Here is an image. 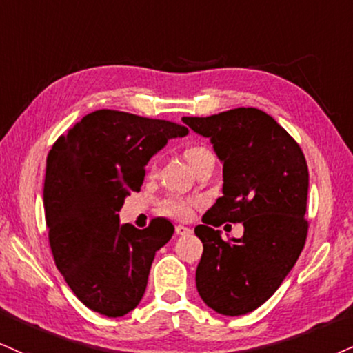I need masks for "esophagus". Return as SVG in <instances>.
Wrapping results in <instances>:
<instances>
[{"instance_id": "obj_1", "label": "esophagus", "mask_w": 353, "mask_h": 353, "mask_svg": "<svg viewBox=\"0 0 353 353\" xmlns=\"http://www.w3.org/2000/svg\"><path fill=\"white\" fill-rule=\"evenodd\" d=\"M175 230H176L178 236H188V234L191 232L190 228H186V225H181V224H178L176 228H175Z\"/></svg>"}]
</instances>
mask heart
<instances>
[{
    "mask_svg": "<svg viewBox=\"0 0 353 353\" xmlns=\"http://www.w3.org/2000/svg\"><path fill=\"white\" fill-rule=\"evenodd\" d=\"M183 159L191 168L196 172L204 162L214 159L212 152L208 147L201 145V143H191L183 149ZM155 162L150 163V170H154ZM196 206V199L193 198H180V196H172L163 199L160 203V212L163 216L175 217V219H188L193 214V208Z\"/></svg>",
    "mask_w": 353,
    "mask_h": 353,
    "instance_id": "b5f03b06",
    "label": "heart"
}]
</instances>
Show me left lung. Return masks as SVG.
<instances>
[{"mask_svg":"<svg viewBox=\"0 0 353 353\" xmlns=\"http://www.w3.org/2000/svg\"><path fill=\"white\" fill-rule=\"evenodd\" d=\"M183 123L210 137L224 163L223 196L194 228L203 242L198 293L219 314H247L275 293L306 242V159L298 142L255 108ZM223 222H242L244 236L224 241L214 229Z\"/></svg>","mask_w":353,"mask_h":353,"instance_id":"8db88e82","label":"left lung"}]
</instances>
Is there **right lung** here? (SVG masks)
Segmentation results:
<instances>
[{"mask_svg":"<svg viewBox=\"0 0 353 353\" xmlns=\"http://www.w3.org/2000/svg\"><path fill=\"white\" fill-rule=\"evenodd\" d=\"M185 125L99 110L57 139L47 155L43 208L55 265L91 311L121 317L145 293L155 252L175 228L163 217L149 228L119 224L125 196L141 191L145 165Z\"/></svg>","mask_w":353,"mask_h":353,"instance_id":"1","label":"right lung"}]
</instances>
